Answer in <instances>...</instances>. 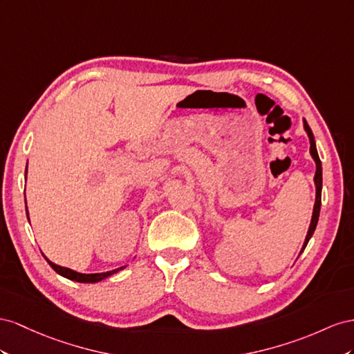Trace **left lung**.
I'll return each instance as SVG.
<instances>
[{
    "label": "left lung",
    "instance_id": "8db88e82",
    "mask_svg": "<svg viewBox=\"0 0 354 354\" xmlns=\"http://www.w3.org/2000/svg\"><path fill=\"white\" fill-rule=\"evenodd\" d=\"M302 123H304V130L307 132V136H308V140H310V154H311L313 160H315V163H316V174H315L316 200H315V207H313V215H311V221H310V227H308L307 236H306V240H304V245H302L299 254H302V252H304V249H306V246L308 243V240L311 239L313 233H315L316 225H317V221H319V214H320V205H322V163H320V158H319V154H317L315 136H313L311 129L307 124L306 120L302 121Z\"/></svg>",
    "mask_w": 354,
    "mask_h": 354
}]
</instances>
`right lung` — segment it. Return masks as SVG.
I'll return each mask as SVG.
<instances>
[{
  "label": "right lung",
  "mask_w": 354,
  "mask_h": 354,
  "mask_svg": "<svg viewBox=\"0 0 354 354\" xmlns=\"http://www.w3.org/2000/svg\"><path fill=\"white\" fill-rule=\"evenodd\" d=\"M26 174H28V165H26L25 175H26ZM25 201H26V198H25ZM26 216H28V219H29L28 206H26ZM43 257L46 258V261L48 262L50 267H52V268L57 272V274H60L62 277H66V279H69V280L80 281V283H97V281H102L104 279H106V277H109V276H113V274H115V272H118V271H121V270L127 267V266H124V267H120V268L111 270V271H105V272H95V274H83V272H77V271L71 270V268L60 267V266L55 264V262L50 261L46 255H43Z\"/></svg>",
  "instance_id": "1"
}]
</instances>
